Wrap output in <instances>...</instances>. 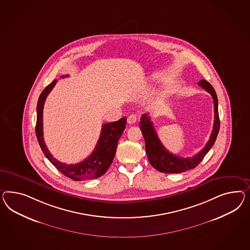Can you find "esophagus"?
Here are the masks:
<instances>
[{"instance_id":"obj_1","label":"esophagus","mask_w":250,"mask_h":250,"mask_svg":"<svg viewBox=\"0 0 250 250\" xmlns=\"http://www.w3.org/2000/svg\"><path fill=\"white\" fill-rule=\"evenodd\" d=\"M136 120H137V116H136V115H129L128 118H127V122H128V124H130V125L135 124Z\"/></svg>"}]
</instances>
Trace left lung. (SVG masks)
<instances>
[{
  "mask_svg": "<svg viewBox=\"0 0 250 250\" xmlns=\"http://www.w3.org/2000/svg\"><path fill=\"white\" fill-rule=\"evenodd\" d=\"M198 84L212 95L213 102H214V113H215L214 126L210 135L209 140L198 154H196L192 157L185 158V157H180L170 153L165 148L160 139L158 138L150 116L145 114L141 117L140 129L142 131L143 136L145 138L147 158L150 164L159 172L168 173V174H178V173H183L189 169L195 168L196 166H198L199 163L202 161L205 155L208 153V151L215 144L216 136L220 127L217 96L214 88L208 82L201 80L198 82Z\"/></svg>",
  "mask_w": 250,
  "mask_h": 250,
  "instance_id": "obj_1",
  "label": "left lung"
}]
</instances>
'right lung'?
<instances>
[{
  "label": "right lung",
  "mask_w": 250,
  "mask_h": 250,
  "mask_svg": "<svg viewBox=\"0 0 250 250\" xmlns=\"http://www.w3.org/2000/svg\"><path fill=\"white\" fill-rule=\"evenodd\" d=\"M68 75H62V77H66ZM57 80H54L42 92L37 102V120L35 126V133L41 149L46 156L48 160L54 165L56 168L61 172L62 175L75 181L95 179L104 175L111 164L114 160L116 146L118 140L125 129L126 117H123L118 121L107 123L102 125L101 135L97 141L96 146L93 153L85 158L83 161L74 165H66L64 163L59 162L54 158L49 152L47 146L43 140L42 133V110L45 99L49 93L54 87Z\"/></svg>",
  "instance_id": "add662e5"
}]
</instances>
